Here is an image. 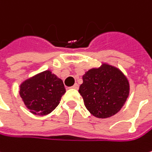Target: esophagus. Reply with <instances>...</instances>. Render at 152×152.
<instances>
[{"instance_id": "1", "label": "esophagus", "mask_w": 152, "mask_h": 152, "mask_svg": "<svg viewBox=\"0 0 152 152\" xmlns=\"http://www.w3.org/2000/svg\"><path fill=\"white\" fill-rule=\"evenodd\" d=\"M78 87H79V86H78L77 84H75V85L72 86V88H73V89H78Z\"/></svg>"}]
</instances>
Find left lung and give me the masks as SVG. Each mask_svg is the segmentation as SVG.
<instances>
[{
	"label": "left lung",
	"mask_w": 152,
	"mask_h": 152,
	"mask_svg": "<svg viewBox=\"0 0 152 152\" xmlns=\"http://www.w3.org/2000/svg\"><path fill=\"white\" fill-rule=\"evenodd\" d=\"M79 93L90 113L104 119L117 113L124 105L130 94V84L118 67L102 63L99 67L86 72Z\"/></svg>",
	"instance_id": "1"
}]
</instances>
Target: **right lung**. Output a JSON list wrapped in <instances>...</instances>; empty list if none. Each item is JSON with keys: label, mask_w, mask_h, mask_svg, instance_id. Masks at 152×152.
Masks as SVG:
<instances>
[{"label": "right lung", "mask_w": 152, "mask_h": 152, "mask_svg": "<svg viewBox=\"0 0 152 152\" xmlns=\"http://www.w3.org/2000/svg\"><path fill=\"white\" fill-rule=\"evenodd\" d=\"M19 93L31 113L43 116L58 105L66 88L59 77L51 70H46L24 80Z\"/></svg>", "instance_id": "1"}]
</instances>
